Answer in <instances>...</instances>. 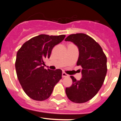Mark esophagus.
Here are the masks:
<instances>
[{
    "instance_id": "obj_1",
    "label": "esophagus",
    "mask_w": 121,
    "mask_h": 121,
    "mask_svg": "<svg viewBox=\"0 0 121 121\" xmlns=\"http://www.w3.org/2000/svg\"><path fill=\"white\" fill-rule=\"evenodd\" d=\"M62 78H65V77H68V75L65 72H63L62 74Z\"/></svg>"
}]
</instances>
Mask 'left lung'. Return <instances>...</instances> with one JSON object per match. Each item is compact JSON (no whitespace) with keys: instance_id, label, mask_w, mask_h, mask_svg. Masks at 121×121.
<instances>
[{"instance_id":"left-lung-1","label":"left lung","mask_w":121,"mask_h":121,"mask_svg":"<svg viewBox=\"0 0 121 121\" xmlns=\"http://www.w3.org/2000/svg\"><path fill=\"white\" fill-rule=\"evenodd\" d=\"M65 40L72 42L78 47L77 65L82 68L79 81L70 76L73 84L66 88V95L73 102H86L98 93L104 82L107 71L106 56L99 43L84 33L70 35Z\"/></svg>"}]
</instances>
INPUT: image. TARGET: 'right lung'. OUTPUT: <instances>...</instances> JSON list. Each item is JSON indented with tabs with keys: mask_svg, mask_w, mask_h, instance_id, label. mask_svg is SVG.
<instances>
[{
	"mask_svg": "<svg viewBox=\"0 0 121 121\" xmlns=\"http://www.w3.org/2000/svg\"><path fill=\"white\" fill-rule=\"evenodd\" d=\"M65 37L40 35L25 42L18 50L15 63L17 76L25 93L31 99H47L61 79V70H47L43 65L45 59L50 58L53 47Z\"/></svg>",
	"mask_w": 121,
	"mask_h": 121,
	"instance_id": "right-lung-1",
	"label": "right lung"
}]
</instances>
